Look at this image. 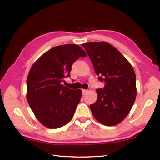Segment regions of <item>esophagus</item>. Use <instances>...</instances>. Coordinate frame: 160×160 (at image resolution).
<instances>
[{
    "label": "esophagus",
    "instance_id": "34e87169",
    "mask_svg": "<svg viewBox=\"0 0 160 160\" xmlns=\"http://www.w3.org/2000/svg\"><path fill=\"white\" fill-rule=\"evenodd\" d=\"M88 90H86V89H82V94L83 95H85L88 93Z\"/></svg>",
    "mask_w": 160,
    "mask_h": 160
}]
</instances>
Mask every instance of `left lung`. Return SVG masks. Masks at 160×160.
Here are the masks:
<instances>
[{
  "instance_id": "8db88e82",
  "label": "left lung",
  "mask_w": 160,
  "mask_h": 160,
  "mask_svg": "<svg viewBox=\"0 0 160 160\" xmlns=\"http://www.w3.org/2000/svg\"><path fill=\"white\" fill-rule=\"evenodd\" d=\"M82 46L87 52L103 88L97 89L98 98L90 105L95 119L106 126L122 122L129 113L136 97L133 67L118 50L107 42H91Z\"/></svg>"
}]
</instances>
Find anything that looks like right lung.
Masks as SVG:
<instances>
[{"mask_svg":"<svg viewBox=\"0 0 160 160\" xmlns=\"http://www.w3.org/2000/svg\"><path fill=\"white\" fill-rule=\"evenodd\" d=\"M86 53L76 44L52 48L31 68L27 80V98L38 120L46 127L57 128L70 122L82 97L80 89L61 84L72 66Z\"/></svg>","mask_w":160,"mask_h":160,"instance_id":"right-lung-1","label":"right lung"}]
</instances>
